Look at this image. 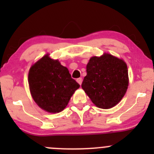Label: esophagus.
Returning <instances> with one entry per match:
<instances>
[{"label":"esophagus","mask_w":154,"mask_h":154,"mask_svg":"<svg viewBox=\"0 0 154 154\" xmlns=\"http://www.w3.org/2000/svg\"><path fill=\"white\" fill-rule=\"evenodd\" d=\"M77 82L79 83L80 85L82 84V82H83V79L81 78V77H80V78H77Z\"/></svg>","instance_id":"1"}]
</instances>
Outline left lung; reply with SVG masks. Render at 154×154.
Returning <instances> with one entry per match:
<instances>
[{"label": "left lung", "mask_w": 154, "mask_h": 154, "mask_svg": "<svg viewBox=\"0 0 154 154\" xmlns=\"http://www.w3.org/2000/svg\"><path fill=\"white\" fill-rule=\"evenodd\" d=\"M81 86L95 106L109 109L125 96L128 87V71L122 60L105 54L93 57L86 66Z\"/></svg>", "instance_id": "left-lung-1"}]
</instances>
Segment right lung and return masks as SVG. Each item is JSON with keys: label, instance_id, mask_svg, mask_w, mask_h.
<instances>
[{"label": "right lung", "instance_id": "add662e5", "mask_svg": "<svg viewBox=\"0 0 154 154\" xmlns=\"http://www.w3.org/2000/svg\"><path fill=\"white\" fill-rule=\"evenodd\" d=\"M28 83L35 103L49 112L64 109L74 91L80 87L58 60L45 55L30 68Z\"/></svg>", "mask_w": 154, "mask_h": 154}]
</instances>
